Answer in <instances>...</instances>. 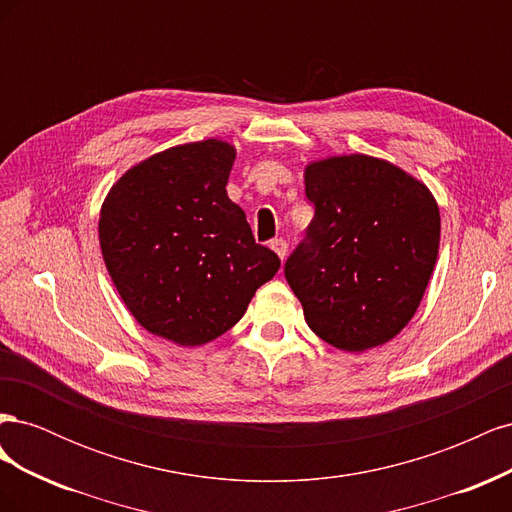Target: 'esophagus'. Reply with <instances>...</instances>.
I'll return each mask as SVG.
<instances>
[{
  "label": "esophagus",
  "mask_w": 512,
  "mask_h": 512,
  "mask_svg": "<svg viewBox=\"0 0 512 512\" xmlns=\"http://www.w3.org/2000/svg\"><path fill=\"white\" fill-rule=\"evenodd\" d=\"M269 245H271V250H273L277 256H280L282 260L286 258V252H288V243H286L284 239H273Z\"/></svg>",
  "instance_id": "1"
}]
</instances>
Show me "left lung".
<instances>
[{"mask_svg": "<svg viewBox=\"0 0 512 512\" xmlns=\"http://www.w3.org/2000/svg\"><path fill=\"white\" fill-rule=\"evenodd\" d=\"M314 220L284 267L324 342L363 352L412 320L438 260L440 209L425 183L363 153L307 164Z\"/></svg>", "mask_w": 512, "mask_h": 512, "instance_id": "left-lung-1", "label": "left lung"}]
</instances>
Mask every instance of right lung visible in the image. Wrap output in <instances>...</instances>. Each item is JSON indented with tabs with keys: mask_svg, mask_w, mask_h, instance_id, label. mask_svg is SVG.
<instances>
[{
	"mask_svg": "<svg viewBox=\"0 0 512 512\" xmlns=\"http://www.w3.org/2000/svg\"><path fill=\"white\" fill-rule=\"evenodd\" d=\"M235 156L218 138L170 147L132 166L102 203L100 247L119 297L141 327L179 346L235 327L280 269L226 194Z\"/></svg>",
	"mask_w": 512,
	"mask_h": 512,
	"instance_id": "obj_1",
	"label": "right lung"
}]
</instances>
